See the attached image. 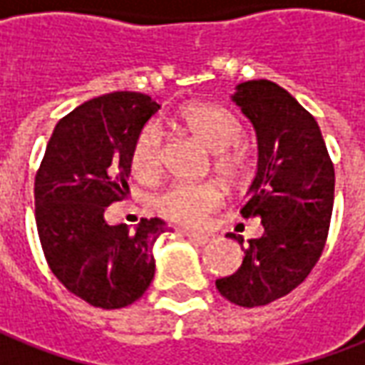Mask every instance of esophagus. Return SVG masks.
<instances>
[{
  "mask_svg": "<svg viewBox=\"0 0 365 365\" xmlns=\"http://www.w3.org/2000/svg\"><path fill=\"white\" fill-rule=\"evenodd\" d=\"M182 235H185L190 242L197 245H205L214 240V234H210V232H182Z\"/></svg>",
  "mask_w": 365,
  "mask_h": 365,
  "instance_id": "obj_1",
  "label": "esophagus"
}]
</instances>
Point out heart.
<instances>
[{
  "instance_id": "1",
  "label": "heart",
  "mask_w": 365,
  "mask_h": 365,
  "mask_svg": "<svg viewBox=\"0 0 365 365\" xmlns=\"http://www.w3.org/2000/svg\"><path fill=\"white\" fill-rule=\"evenodd\" d=\"M182 128L193 140L212 151V168L227 183H237L250 172V151L244 145V123L237 113L217 103H192L180 113ZM163 138L153 123L143 125L131 145V168L143 180L162 172ZM222 202V187L215 182L172 183L155 195L153 207L168 222L180 225L202 224L205 215Z\"/></svg>"
}]
</instances>
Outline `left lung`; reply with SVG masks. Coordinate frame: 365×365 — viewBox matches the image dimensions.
Returning a JSON list of instances; mask_svg holds the SVG:
<instances>
[{
    "label": "left lung",
    "instance_id": "1",
    "mask_svg": "<svg viewBox=\"0 0 365 365\" xmlns=\"http://www.w3.org/2000/svg\"><path fill=\"white\" fill-rule=\"evenodd\" d=\"M234 101L254 123L257 173L244 217H262L264 234L242 244L244 262L232 276L215 279L217 292L244 307L266 306L297 287L328 240L334 207V163L318 121L286 89L267 79L235 88Z\"/></svg>",
    "mask_w": 365,
    "mask_h": 365
}]
</instances>
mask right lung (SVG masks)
I'll list each match as a JSON object with an SVG mask.
<instances>
[{"label": "right lung", "instance_id": "add662e5", "mask_svg": "<svg viewBox=\"0 0 365 365\" xmlns=\"http://www.w3.org/2000/svg\"><path fill=\"white\" fill-rule=\"evenodd\" d=\"M160 106L145 93L113 91L61 118L36 173V224L47 266L73 296L118 309L150 287L160 217L135 230L110 225L106 207L128 190L131 145Z\"/></svg>", "mask_w": 365, "mask_h": 365}]
</instances>
